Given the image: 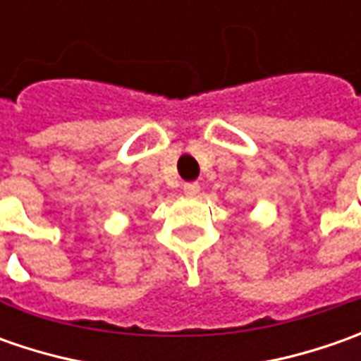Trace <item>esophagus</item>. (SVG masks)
I'll list each match as a JSON object with an SVG mask.
<instances>
[{"instance_id":"1","label":"esophagus","mask_w":361,"mask_h":361,"mask_svg":"<svg viewBox=\"0 0 361 361\" xmlns=\"http://www.w3.org/2000/svg\"><path fill=\"white\" fill-rule=\"evenodd\" d=\"M183 190H185V195H188V197H195V195H199L201 185H199V183H185V185H183Z\"/></svg>"}]
</instances>
